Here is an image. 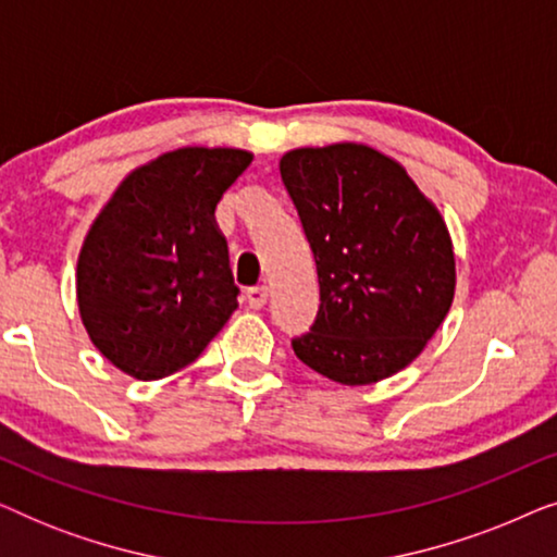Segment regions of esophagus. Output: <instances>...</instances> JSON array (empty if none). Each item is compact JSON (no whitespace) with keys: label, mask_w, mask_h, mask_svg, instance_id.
Wrapping results in <instances>:
<instances>
[{"label":"esophagus","mask_w":557,"mask_h":557,"mask_svg":"<svg viewBox=\"0 0 557 557\" xmlns=\"http://www.w3.org/2000/svg\"><path fill=\"white\" fill-rule=\"evenodd\" d=\"M265 299H269V288H265V286L246 288V301H248L250 309H263Z\"/></svg>","instance_id":"esophagus-1"}]
</instances>
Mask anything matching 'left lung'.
I'll use <instances>...</instances> for the list:
<instances>
[{"instance_id":"left-lung-1","label":"left lung","mask_w":557,"mask_h":557,"mask_svg":"<svg viewBox=\"0 0 557 557\" xmlns=\"http://www.w3.org/2000/svg\"><path fill=\"white\" fill-rule=\"evenodd\" d=\"M319 278L296 357L342 385L391 377L421 355L454 299V250L406 170L362 144L294 149L278 162Z\"/></svg>"}]
</instances>
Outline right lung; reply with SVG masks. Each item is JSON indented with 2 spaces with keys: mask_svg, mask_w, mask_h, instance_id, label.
<instances>
[{
  "mask_svg": "<svg viewBox=\"0 0 557 557\" xmlns=\"http://www.w3.org/2000/svg\"><path fill=\"white\" fill-rule=\"evenodd\" d=\"M243 149L166 151L121 182L78 258L81 319L106 360L139 380L195 362L238 307L215 205Z\"/></svg>",
  "mask_w": 557,
  "mask_h": 557,
  "instance_id": "obj_1",
  "label": "right lung"
}]
</instances>
